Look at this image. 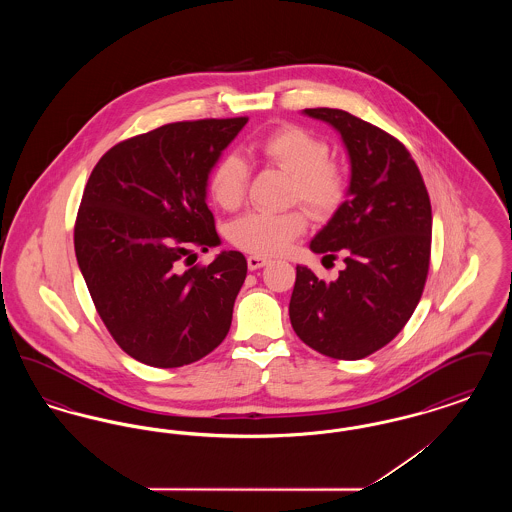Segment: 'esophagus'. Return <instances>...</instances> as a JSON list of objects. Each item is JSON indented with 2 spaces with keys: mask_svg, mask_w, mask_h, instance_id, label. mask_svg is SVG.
Segmentation results:
<instances>
[{
  "mask_svg": "<svg viewBox=\"0 0 512 512\" xmlns=\"http://www.w3.org/2000/svg\"><path fill=\"white\" fill-rule=\"evenodd\" d=\"M267 263V257H261V255H249V257H247V267H249V270H257V268L265 267Z\"/></svg>",
  "mask_w": 512,
  "mask_h": 512,
  "instance_id": "34e87169",
  "label": "esophagus"
}]
</instances>
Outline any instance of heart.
Listing matches in <instances>:
<instances>
[{
  "instance_id": "b5f03b06",
  "label": "heart",
  "mask_w": 512,
  "mask_h": 512,
  "mask_svg": "<svg viewBox=\"0 0 512 512\" xmlns=\"http://www.w3.org/2000/svg\"><path fill=\"white\" fill-rule=\"evenodd\" d=\"M255 151L274 167L292 174L290 199L305 203L317 217H330L347 197L349 180L330 159L328 142L317 132L284 124L255 142ZM249 184V165L242 155H222L209 178V192L224 211H236L244 203ZM307 213L290 209L282 213L251 211L228 226V240L253 255H278L307 230Z\"/></svg>"
}]
</instances>
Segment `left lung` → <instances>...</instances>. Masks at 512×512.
I'll return each mask as SVG.
<instances>
[{
	"mask_svg": "<svg viewBox=\"0 0 512 512\" xmlns=\"http://www.w3.org/2000/svg\"><path fill=\"white\" fill-rule=\"evenodd\" d=\"M332 124L351 159L349 197L311 242L324 259L343 255L338 280L297 267L290 320L318 353L357 361L388 345L413 317L432 247V205L409 149L341 109H305Z\"/></svg>",
	"mask_w": 512,
	"mask_h": 512,
	"instance_id": "left-lung-1",
	"label": "left lung"
}]
</instances>
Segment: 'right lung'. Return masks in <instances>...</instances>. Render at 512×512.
I'll return each mask as SVG.
<instances>
[{
  "label": "right lung",
  "instance_id": "1",
  "mask_svg": "<svg viewBox=\"0 0 512 512\" xmlns=\"http://www.w3.org/2000/svg\"><path fill=\"white\" fill-rule=\"evenodd\" d=\"M245 122L163 124L111 147L88 178L74 222L76 261L105 328L144 365L195 363L230 330L244 255L183 263L194 247L220 244L207 178Z\"/></svg>",
  "mask_w": 512,
  "mask_h": 512
}]
</instances>
